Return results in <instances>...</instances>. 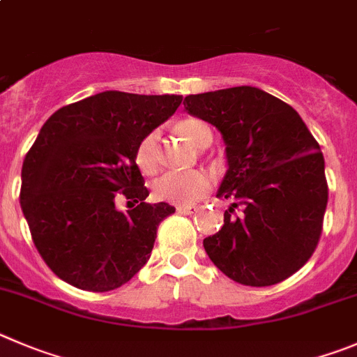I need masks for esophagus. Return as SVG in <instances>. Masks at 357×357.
Segmentation results:
<instances>
[{
    "mask_svg": "<svg viewBox=\"0 0 357 357\" xmlns=\"http://www.w3.org/2000/svg\"><path fill=\"white\" fill-rule=\"evenodd\" d=\"M196 205H178L176 207V211L181 212V214H192V212H196Z\"/></svg>",
    "mask_w": 357,
    "mask_h": 357,
    "instance_id": "obj_1",
    "label": "esophagus"
}]
</instances>
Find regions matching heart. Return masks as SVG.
<instances>
[{
  "mask_svg": "<svg viewBox=\"0 0 357 357\" xmlns=\"http://www.w3.org/2000/svg\"><path fill=\"white\" fill-rule=\"evenodd\" d=\"M178 132L195 146H204L212 138L211 129L196 119H184L176 123ZM136 162L145 173H152L157 168V132L152 130L139 142L136 149ZM212 178L204 169L195 172H169L153 184V196L157 200L175 205H191L198 202L211 189Z\"/></svg>",
  "mask_w": 357,
  "mask_h": 357,
  "instance_id": "heart-1",
  "label": "heart"
}]
</instances>
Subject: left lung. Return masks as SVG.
Wrapping results in <instances>:
<instances>
[{
  "instance_id": "8db88e82",
  "label": "left lung",
  "mask_w": 357,
  "mask_h": 357,
  "mask_svg": "<svg viewBox=\"0 0 357 357\" xmlns=\"http://www.w3.org/2000/svg\"><path fill=\"white\" fill-rule=\"evenodd\" d=\"M184 107L221 132L228 169L223 228L208 258L241 285L269 287L305 266L319 244L328 182L319 143L292 106L255 86L188 96ZM235 208H241L234 215Z\"/></svg>"
}]
</instances>
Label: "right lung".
<instances>
[{"instance_id": "add662e5", "label": "right lung", "mask_w": 357, "mask_h": 357, "mask_svg": "<svg viewBox=\"0 0 357 357\" xmlns=\"http://www.w3.org/2000/svg\"><path fill=\"white\" fill-rule=\"evenodd\" d=\"M181 102L182 96L100 91L42 126L22 162L19 198L38 253L60 280L107 292L149 261L157 227L175 207L145 204L136 149ZM120 195L133 205L127 213L114 205Z\"/></svg>"}]
</instances>
